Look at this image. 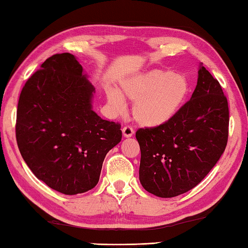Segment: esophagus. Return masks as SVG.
Returning a JSON list of instances; mask_svg holds the SVG:
<instances>
[{"instance_id": "34e87169", "label": "esophagus", "mask_w": 248, "mask_h": 248, "mask_svg": "<svg viewBox=\"0 0 248 248\" xmlns=\"http://www.w3.org/2000/svg\"><path fill=\"white\" fill-rule=\"evenodd\" d=\"M133 133H134L133 129H132L131 127H129V125H125V127H124V128H123V134H124V138H130V137H132V136H133Z\"/></svg>"}]
</instances>
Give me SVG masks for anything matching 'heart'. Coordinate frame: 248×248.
Here are the masks:
<instances>
[{
  "instance_id": "1",
  "label": "heart",
  "mask_w": 248,
  "mask_h": 248,
  "mask_svg": "<svg viewBox=\"0 0 248 248\" xmlns=\"http://www.w3.org/2000/svg\"><path fill=\"white\" fill-rule=\"evenodd\" d=\"M191 93V83L186 75L170 69H151L124 78L120 93L107 91V100L115 111H123L124 98L133 102L134 120L144 128H159L170 123Z\"/></svg>"
}]
</instances>
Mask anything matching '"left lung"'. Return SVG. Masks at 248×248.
<instances>
[{"mask_svg":"<svg viewBox=\"0 0 248 248\" xmlns=\"http://www.w3.org/2000/svg\"><path fill=\"white\" fill-rule=\"evenodd\" d=\"M229 106L217 79L201 64L190 100L166 125L139 129V179L150 194L171 198L196 187L223 154Z\"/></svg>","mask_w":248,"mask_h":248,"instance_id":"8db88e82","label":"left lung"}]
</instances>
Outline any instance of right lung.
I'll use <instances>...</instances> for the list:
<instances>
[{
	"label": "right lung",
	"instance_id": "add662e5",
	"mask_svg": "<svg viewBox=\"0 0 248 248\" xmlns=\"http://www.w3.org/2000/svg\"><path fill=\"white\" fill-rule=\"evenodd\" d=\"M94 93L78 59L65 52L48 58L19 96V152L33 175L61 194L94 188L105 156L123 137L120 124L93 110Z\"/></svg>",
	"mask_w": 248,
	"mask_h": 248
}]
</instances>
